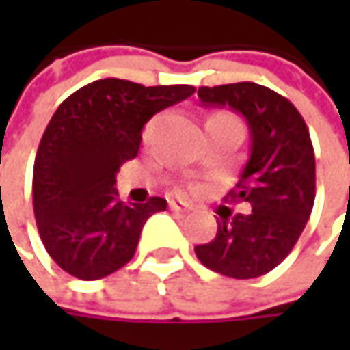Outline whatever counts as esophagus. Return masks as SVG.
Masks as SVG:
<instances>
[{"label": "esophagus", "mask_w": 350, "mask_h": 350, "mask_svg": "<svg viewBox=\"0 0 350 350\" xmlns=\"http://www.w3.org/2000/svg\"><path fill=\"white\" fill-rule=\"evenodd\" d=\"M169 208L175 210V212H191V210H193V204H189V202H185V200L171 198V200H169Z\"/></svg>", "instance_id": "1"}]
</instances>
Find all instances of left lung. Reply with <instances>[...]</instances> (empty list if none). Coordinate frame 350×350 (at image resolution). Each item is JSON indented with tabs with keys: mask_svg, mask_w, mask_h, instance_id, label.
<instances>
[{
	"mask_svg": "<svg viewBox=\"0 0 350 350\" xmlns=\"http://www.w3.org/2000/svg\"><path fill=\"white\" fill-rule=\"evenodd\" d=\"M204 107L232 109L245 118L251 150L228 202L249 214L218 220L216 237L196 245L198 261L232 278L267 275L286 259L310 220L316 198V155L302 115L273 89L241 81L200 88Z\"/></svg>",
	"mask_w": 350,
	"mask_h": 350,
	"instance_id": "left-lung-1",
	"label": "left lung"
}]
</instances>
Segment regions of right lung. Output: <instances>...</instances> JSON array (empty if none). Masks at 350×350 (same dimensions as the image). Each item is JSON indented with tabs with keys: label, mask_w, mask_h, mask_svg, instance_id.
Masks as SVG:
<instances>
[{
	"label": "right lung",
	"mask_w": 350,
	"mask_h": 350,
	"mask_svg": "<svg viewBox=\"0 0 350 350\" xmlns=\"http://www.w3.org/2000/svg\"><path fill=\"white\" fill-rule=\"evenodd\" d=\"M193 93V85L144 88L107 77L56 109L34 159L33 206L48 255L66 273L97 280L134 257L144 224L167 200L120 202L116 171L138 154L144 124Z\"/></svg>",
	"instance_id": "1"
}]
</instances>
